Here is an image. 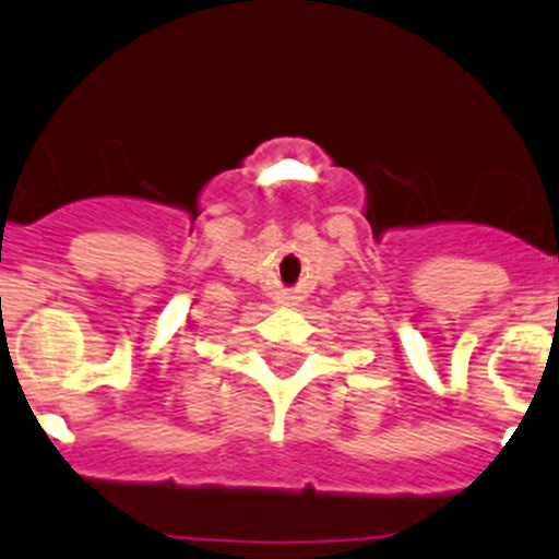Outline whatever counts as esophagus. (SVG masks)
Listing matches in <instances>:
<instances>
[{"instance_id":"esophagus-1","label":"esophagus","mask_w":559,"mask_h":559,"mask_svg":"<svg viewBox=\"0 0 559 559\" xmlns=\"http://www.w3.org/2000/svg\"><path fill=\"white\" fill-rule=\"evenodd\" d=\"M293 301V298L290 296H287V298H282V304H290Z\"/></svg>"}]
</instances>
